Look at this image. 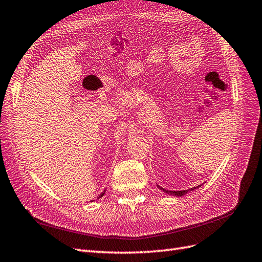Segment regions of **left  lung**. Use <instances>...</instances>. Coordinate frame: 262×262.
Here are the masks:
<instances>
[{
  "label": "left lung",
  "mask_w": 262,
  "mask_h": 262,
  "mask_svg": "<svg viewBox=\"0 0 262 262\" xmlns=\"http://www.w3.org/2000/svg\"><path fill=\"white\" fill-rule=\"evenodd\" d=\"M158 187H159L161 190H163L164 193H167V194H169V195L180 197V196H183V195H185L186 193H188L189 190H193V189H195V188H197V187H200V186L194 187V188H189V189H185V190H168V189H165V188L161 187V186H159V185H158Z\"/></svg>",
  "instance_id": "left-lung-1"
}]
</instances>
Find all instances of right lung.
<instances>
[{
    "mask_svg": "<svg viewBox=\"0 0 262 262\" xmlns=\"http://www.w3.org/2000/svg\"><path fill=\"white\" fill-rule=\"evenodd\" d=\"M104 193H105V189H104V190H103V192H102V193H101V194H100V195H99V196H98V199H100V197H102V196H103V195H104Z\"/></svg>",
    "mask_w": 262,
    "mask_h": 262,
    "instance_id": "right-lung-1",
    "label": "right lung"
}]
</instances>
